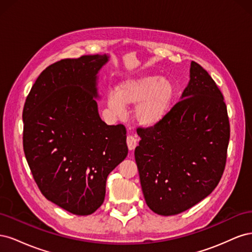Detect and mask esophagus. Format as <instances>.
Here are the masks:
<instances>
[{
	"instance_id": "1",
	"label": "esophagus",
	"mask_w": 252,
	"mask_h": 252,
	"mask_svg": "<svg viewBox=\"0 0 252 252\" xmlns=\"http://www.w3.org/2000/svg\"><path fill=\"white\" fill-rule=\"evenodd\" d=\"M126 142H127V146H128L129 150H134L136 145H138V139L134 138L133 135H128Z\"/></svg>"
}]
</instances>
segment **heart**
<instances>
[{
	"label": "heart",
	"instance_id": "1",
	"mask_svg": "<svg viewBox=\"0 0 252 252\" xmlns=\"http://www.w3.org/2000/svg\"><path fill=\"white\" fill-rule=\"evenodd\" d=\"M172 83L157 75L126 79L109 91L107 107L114 116H122L125 107L136 105L133 117L144 127H155L165 119L173 100Z\"/></svg>",
	"mask_w": 252,
	"mask_h": 252
}]
</instances>
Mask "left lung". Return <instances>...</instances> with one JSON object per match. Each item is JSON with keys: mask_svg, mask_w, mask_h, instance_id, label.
Wrapping results in <instances>:
<instances>
[{"mask_svg": "<svg viewBox=\"0 0 252 252\" xmlns=\"http://www.w3.org/2000/svg\"><path fill=\"white\" fill-rule=\"evenodd\" d=\"M134 150L148 207L174 216L209 195L222 178L230 125L224 96L209 73L195 62L190 80L165 119L138 128Z\"/></svg>", "mask_w": 252, "mask_h": 252, "instance_id": "1", "label": "left lung"}]
</instances>
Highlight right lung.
Returning a JSON list of instances; mask_svg holds the SVG:
<instances>
[{
	"label": "right lung",
	"instance_id": "obj_1",
	"mask_svg": "<svg viewBox=\"0 0 252 252\" xmlns=\"http://www.w3.org/2000/svg\"><path fill=\"white\" fill-rule=\"evenodd\" d=\"M103 55L64 59L36 79L23 109V148L42 194L88 216L103 204L108 174L127 157L126 128L98 116L97 72Z\"/></svg>",
	"mask_w": 252,
	"mask_h": 252
}]
</instances>
